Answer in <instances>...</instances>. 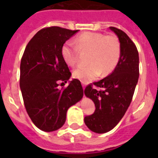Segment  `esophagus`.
<instances>
[{
    "mask_svg": "<svg viewBox=\"0 0 158 158\" xmlns=\"http://www.w3.org/2000/svg\"><path fill=\"white\" fill-rule=\"evenodd\" d=\"M82 87H83V89L85 90V84L84 83L83 81H82Z\"/></svg>",
    "mask_w": 158,
    "mask_h": 158,
    "instance_id": "34e87169",
    "label": "esophagus"
}]
</instances>
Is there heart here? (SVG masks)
Wrapping results in <instances>:
<instances>
[{
  "mask_svg": "<svg viewBox=\"0 0 158 158\" xmlns=\"http://www.w3.org/2000/svg\"><path fill=\"white\" fill-rule=\"evenodd\" d=\"M74 44L69 42L64 43L61 54L67 65L73 66L78 62L79 51H89V64L79 65L73 72V76L81 81L94 80L101 73L102 75L108 74L115 69L120 59V42L115 35L84 32L75 39Z\"/></svg>",
  "mask_w": 158,
  "mask_h": 158,
  "instance_id": "heart-1",
  "label": "heart"
}]
</instances>
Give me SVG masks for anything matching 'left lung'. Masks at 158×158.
I'll return each instance as SVG.
<instances>
[{
  "instance_id": "8db88e82",
  "label": "left lung",
  "mask_w": 158,
  "mask_h": 158,
  "mask_svg": "<svg viewBox=\"0 0 158 158\" xmlns=\"http://www.w3.org/2000/svg\"><path fill=\"white\" fill-rule=\"evenodd\" d=\"M118 36L121 56L112 73L86 86L85 94L94 102V113L85 117L86 126L96 133H106L116 126L131 103L139 76V52L134 42L120 29L110 27ZM98 87L100 90L93 88Z\"/></svg>"
}]
</instances>
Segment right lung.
I'll return each mask as SVG.
<instances>
[{"label": "right lung", "instance_id": "obj_1", "mask_svg": "<svg viewBox=\"0 0 158 158\" xmlns=\"http://www.w3.org/2000/svg\"><path fill=\"white\" fill-rule=\"evenodd\" d=\"M78 30L53 26L41 29L27 43L20 62L19 86L25 108L39 129L51 132L64 125L69 107L82 98L81 81L71 76L61 54L62 45Z\"/></svg>", "mask_w": 158, "mask_h": 158}]
</instances>
